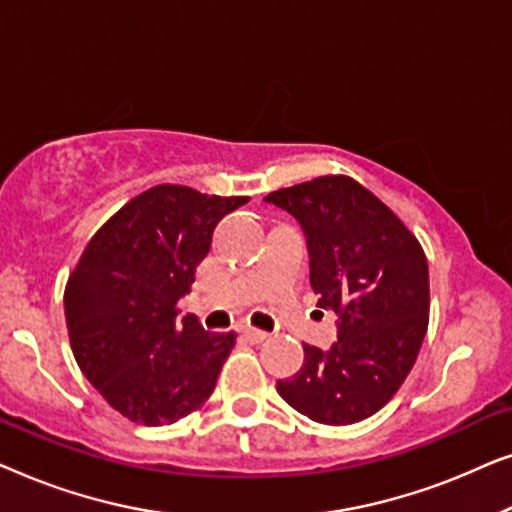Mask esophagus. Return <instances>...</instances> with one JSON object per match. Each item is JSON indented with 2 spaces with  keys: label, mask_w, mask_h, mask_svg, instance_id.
Instances as JSON below:
<instances>
[{
  "label": "esophagus",
  "mask_w": 512,
  "mask_h": 512,
  "mask_svg": "<svg viewBox=\"0 0 512 512\" xmlns=\"http://www.w3.org/2000/svg\"><path fill=\"white\" fill-rule=\"evenodd\" d=\"M244 338H247L249 342H254V345H261L263 340H268V333L265 331H258V328H251V326H247L244 328Z\"/></svg>",
  "instance_id": "esophagus-1"
}]
</instances>
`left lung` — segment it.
Returning <instances> with one entry per match:
<instances>
[{
	"instance_id": "left-lung-1",
	"label": "left lung",
	"mask_w": 512,
	"mask_h": 512,
	"mask_svg": "<svg viewBox=\"0 0 512 512\" xmlns=\"http://www.w3.org/2000/svg\"><path fill=\"white\" fill-rule=\"evenodd\" d=\"M303 228L319 307L338 314L331 349L305 361L277 391L328 426L375 415L415 366L429 326V265L403 221L359 181L328 174L265 195Z\"/></svg>"
}]
</instances>
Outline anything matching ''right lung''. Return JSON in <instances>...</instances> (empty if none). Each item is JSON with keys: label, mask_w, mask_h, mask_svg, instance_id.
I'll use <instances>...</instances> for the list:
<instances>
[{"label": "right lung", "mask_w": 512, "mask_h": 512, "mask_svg": "<svg viewBox=\"0 0 512 512\" xmlns=\"http://www.w3.org/2000/svg\"><path fill=\"white\" fill-rule=\"evenodd\" d=\"M249 198L163 184L93 235L65 286L74 359L123 417L174 424L212 396L235 333H209L177 300L191 291L216 223Z\"/></svg>", "instance_id": "obj_1"}]
</instances>
